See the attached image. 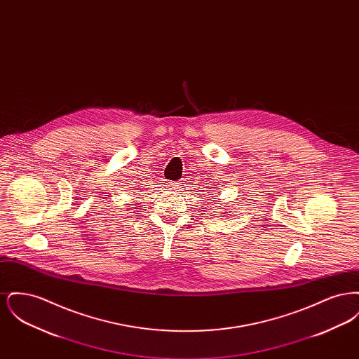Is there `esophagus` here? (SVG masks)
I'll return each mask as SVG.
<instances>
[{
	"instance_id": "obj_1",
	"label": "esophagus",
	"mask_w": 359,
	"mask_h": 359,
	"mask_svg": "<svg viewBox=\"0 0 359 359\" xmlns=\"http://www.w3.org/2000/svg\"><path fill=\"white\" fill-rule=\"evenodd\" d=\"M177 184H179V183H172L171 187L176 188V187H177Z\"/></svg>"
}]
</instances>
